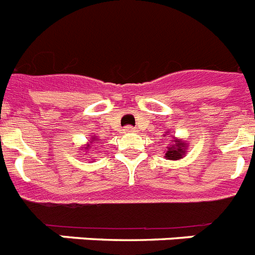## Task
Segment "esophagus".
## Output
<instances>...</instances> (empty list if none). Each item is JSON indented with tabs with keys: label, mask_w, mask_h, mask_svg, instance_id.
I'll return each instance as SVG.
<instances>
[{
	"label": "esophagus",
	"mask_w": 255,
	"mask_h": 255,
	"mask_svg": "<svg viewBox=\"0 0 255 255\" xmlns=\"http://www.w3.org/2000/svg\"><path fill=\"white\" fill-rule=\"evenodd\" d=\"M135 131V128L133 126H126L125 128V133H134Z\"/></svg>",
	"instance_id": "esophagus-1"
}]
</instances>
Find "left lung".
<instances>
[{
	"label": "left lung",
	"mask_w": 255,
	"mask_h": 255,
	"mask_svg": "<svg viewBox=\"0 0 255 255\" xmlns=\"http://www.w3.org/2000/svg\"><path fill=\"white\" fill-rule=\"evenodd\" d=\"M168 133H171V131H167V135H168ZM170 137H172V139L170 140V144L167 147L164 158L168 160L183 159L185 156V152H187V147H188L187 140H184L183 138H176L175 135H170Z\"/></svg>",
	"instance_id": "left-lung-1"
}]
</instances>
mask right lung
<instances>
[{"instance_id":"1","label":"right lung","mask_w":255,"mask_h":255,"mask_svg":"<svg viewBox=\"0 0 255 255\" xmlns=\"http://www.w3.org/2000/svg\"><path fill=\"white\" fill-rule=\"evenodd\" d=\"M97 140H99V139H97V137H93V135H91V139H88V142H87L84 146L79 147V150H80V151H84L85 154H88L89 150L92 148V143H93V142H97Z\"/></svg>"}]
</instances>
